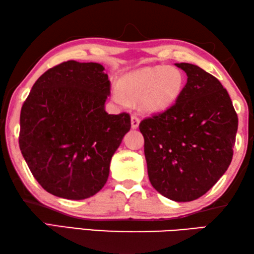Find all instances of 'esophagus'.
<instances>
[{
  "label": "esophagus",
  "instance_id": "esophagus-1",
  "mask_svg": "<svg viewBox=\"0 0 254 254\" xmlns=\"http://www.w3.org/2000/svg\"><path fill=\"white\" fill-rule=\"evenodd\" d=\"M139 123H140V119L137 118L136 114H132L131 115V127L132 128H136L139 127Z\"/></svg>",
  "mask_w": 254,
  "mask_h": 254
}]
</instances>
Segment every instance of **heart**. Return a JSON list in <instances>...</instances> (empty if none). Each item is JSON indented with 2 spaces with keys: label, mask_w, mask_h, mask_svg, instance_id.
Segmentation results:
<instances>
[{
  "label": "heart",
  "mask_w": 254,
  "mask_h": 254,
  "mask_svg": "<svg viewBox=\"0 0 254 254\" xmlns=\"http://www.w3.org/2000/svg\"><path fill=\"white\" fill-rule=\"evenodd\" d=\"M184 84V74L178 68L157 66L126 76L121 81V88L132 100L143 97L145 109L158 112L173 105L182 93ZM126 97L120 89L114 92L115 100L123 105L128 103Z\"/></svg>",
  "instance_id": "b5f03b06"
}]
</instances>
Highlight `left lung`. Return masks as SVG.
<instances>
[{"instance_id": "left-lung-1", "label": "left lung", "mask_w": 254, "mask_h": 254, "mask_svg": "<svg viewBox=\"0 0 254 254\" xmlns=\"http://www.w3.org/2000/svg\"><path fill=\"white\" fill-rule=\"evenodd\" d=\"M187 83L174 105L140 122L153 188L175 201H191L229 168L238 114L216 77L187 63L176 64Z\"/></svg>"}]
</instances>
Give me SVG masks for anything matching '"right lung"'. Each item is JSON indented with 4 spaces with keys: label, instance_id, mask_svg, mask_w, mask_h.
<instances>
[{
    "label": "right lung",
    "instance_id": "1",
    "mask_svg": "<svg viewBox=\"0 0 254 254\" xmlns=\"http://www.w3.org/2000/svg\"><path fill=\"white\" fill-rule=\"evenodd\" d=\"M111 83L96 63L68 60L32 86L20 114L19 145L41 187L85 199L104 186L112 156L131 128L128 113L104 109Z\"/></svg>",
    "mask_w": 254,
    "mask_h": 254
}]
</instances>
